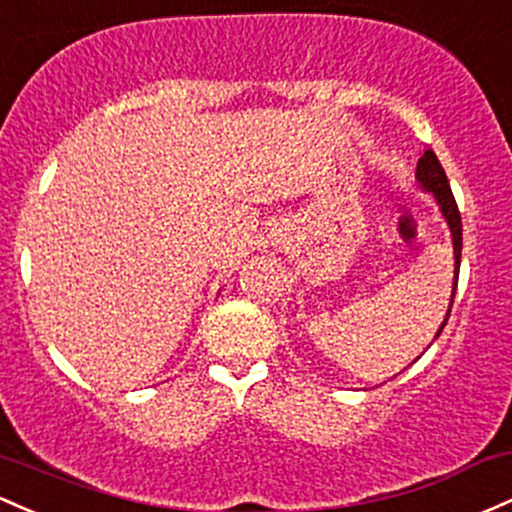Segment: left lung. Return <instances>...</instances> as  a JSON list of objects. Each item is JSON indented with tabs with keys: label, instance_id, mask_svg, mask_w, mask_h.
I'll list each match as a JSON object with an SVG mask.
<instances>
[{
	"label": "left lung",
	"instance_id": "obj_1",
	"mask_svg": "<svg viewBox=\"0 0 512 512\" xmlns=\"http://www.w3.org/2000/svg\"><path fill=\"white\" fill-rule=\"evenodd\" d=\"M415 179H418V184L423 187V192H428L435 196L437 206H440V213L442 218L447 221L449 226V233H452V247H454V291H457V282H459V262H462V216H459V209H457V201H454L452 196V189H449V182H447V174L442 170L440 160H437V155L432 153V150H425L423 157L418 160V167H415ZM454 291H452V301H449V308H447V316L442 320L440 330H437L435 338H440L442 328L447 325V318H449V311H452V303H454Z\"/></svg>",
	"mask_w": 512,
	"mask_h": 512
}]
</instances>
